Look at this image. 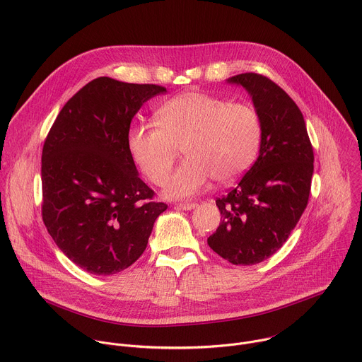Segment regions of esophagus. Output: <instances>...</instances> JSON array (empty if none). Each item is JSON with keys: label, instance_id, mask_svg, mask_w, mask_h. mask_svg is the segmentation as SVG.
<instances>
[{"label": "esophagus", "instance_id": "esophagus-1", "mask_svg": "<svg viewBox=\"0 0 362 362\" xmlns=\"http://www.w3.org/2000/svg\"><path fill=\"white\" fill-rule=\"evenodd\" d=\"M176 207L180 210H193L194 207H197V203H177Z\"/></svg>", "mask_w": 362, "mask_h": 362}]
</instances>
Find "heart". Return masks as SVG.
I'll list each match as a JSON object with an SVG mask.
<instances>
[{"instance_id": "1", "label": "heart", "mask_w": 362, "mask_h": 362, "mask_svg": "<svg viewBox=\"0 0 362 362\" xmlns=\"http://www.w3.org/2000/svg\"><path fill=\"white\" fill-rule=\"evenodd\" d=\"M262 144V119L242 102L203 92H183L162 103L156 124L129 131L131 155L155 185H163L183 148L187 159L168 182L165 196L187 199L213 177L230 183L256 160Z\"/></svg>"}]
</instances>
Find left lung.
Listing matches in <instances>:
<instances>
[{
  "mask_svg": "<svg viewBox=\"0 0 362 362\" xmlns=\"http://www.w3.org/2000/svg\"><path fill=\"white\" fill-rule=\"evenodd\" d=\"M252 95L262 119L260 153L250 170L216 204L223 217L207 245L235 266H253L273 256L307 207L314 152L296 102L264 75L228 78Z\"/></svg>",
  "mask_w": 362,
  "mask_h": 362,
  "instance_id": "obj_1",
  "label": "left lung"
}]
</instances>
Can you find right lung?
Listing matches in <instances>:
<instances>
[{
	"instance_id": "right-lung-1",
	"label": "right lung",
	"mask_w": 362,
	"mask_h": 362,
	"mask_svg": "<svg viewBox=\"0 0 362 362\" xmlns=\"http://www.w3.org/2000/svg\"><path fill=\"white\" fill-rule=\"evenodd\" d=\"M165 86L99 76L61 109L42 148V220L78 267L110 276L145 252L168 209L138 176L128 146L132 117Z\"/></svg>"
}]
</instances>
